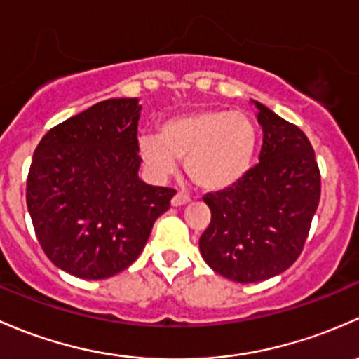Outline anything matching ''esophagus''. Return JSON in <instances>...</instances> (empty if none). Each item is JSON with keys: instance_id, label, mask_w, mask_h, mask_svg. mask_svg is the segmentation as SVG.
<instances>
[{"instance_id": "1", "label": "esophagus", "mask_w": 359, "mask_h": 359, "mask_svg": "<svg viewBox=\"0 0 359 359\" xmlns=\"http://www.w3.org/2000/svg\"><path fill=\"white\" fill-rule=\"evenodd\" d=\"M187 202H190V197H188L187 194H183V191H176L175 197L171 198V204L175 207H180V205H184Z\"/></svg>"}]
</instances>
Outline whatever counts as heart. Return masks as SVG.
<instances>
[{"mask_svg":"<svg viewBox=\"0 0 359 359\" xmlns=\"http://www.w3.org/2000/svg\"><path fill=\"white\" fill-rule=\"evenodd\" d=\"M257 149L252 117L230 109H201L164 121L143 135L138 150L150 172L172 175L184 161L188 178L205 191H223L247 176Z\"/></svg>","mask_w":359,"mask_h":359,"instance_id":"obj_1","label":"heart"}]
</instances>
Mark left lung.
Here are the masks:
<instances>
[{
    "label": "left lung",
    "instance_id": "8db88e82",
    "mask_svg": "<svg viewBox=\"0 0 359 359\" xmlns=\"http://www.w3.org/2000/svg\"><path fill=\"white\" fill-rule=\"evenodd\" d=\"M259 164L235 187L207 194L210 223L198 245L216 273L240 283L280 275L301 256L320 202L315 150L295 124L257 103Z\"/></svg>",
    "mask_w": 359,
    "mask_h": 359
}]
</instances>
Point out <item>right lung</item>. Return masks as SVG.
<instances>
[{"label":"right lung","instance_id":"obj_1","mask_svg":"<svg viewBox=\"0 0 359 359\" xmlns=\"http://www.w3.org/2000/svg\"><path fill=\"white\" fill-rule=\"evenodd\" d=\"M136 98H110L51 128L36 147L27 209L41 249L77 278L103 280L142 254L176 190L138 178Z\"/></svg>","mask_w":359,"mask_h":359}]
</instances>
